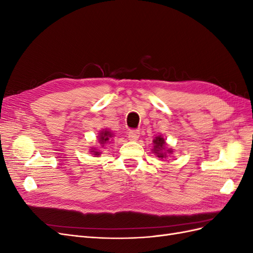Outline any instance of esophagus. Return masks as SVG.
<instances>
[{"label": "esophagus", "mask_w": 253, "mask_h": 253, "mask_svg": "<svg viewBox=\"0 0 253 253\" xmlns=\"http://www.w3.org/2000/svg\"><path fill=\"white\" fill-rule=\"evenodd\" d=\"M139 132L138 131H129L128 132V139L131 140V141H136V140H138V138H139Z\"/></svg>", "instance_id": "esophagus-1"}]
</instances>
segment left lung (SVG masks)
I'll use <instances>...</instances> for the list:
<instances>
[{
    "instance_id": "obj_1",
    "label": "left lung",
    "mask_w": 253,
    "mask_h": 253,
    "mask_svg": "<svg viewBox=\"0 0 253 253\" xmlns=\"http://www.w3.org/2000/svg\"><path fill=\"white\" fill-rule=\"evenodd\" d=\"M152 152L154 154L160 158V159H167L168 157H170L174 150L172 148L168 147V144L166 142V139L162 135L156 136L154 139H153V149Z\"/></svg>"
}]
</instances>
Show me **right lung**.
<instances>
[{"mask_svg": "<svg viewBox=\"0 0 253 253\" xmlns=\"http://www.w3.org/2000/svg\"><path fill=\"white\" fill-rule=\"evenodd\" d=\"M114 138V134L108 128H103L100 132L98 133L97 139H98V147H91L89 149V153L91 155H94V157H99L101 155V149L104 147L105 144H111Z\"/></svg>", "mask_w": 253, "mask_h": 253, "instance_id": "right-lung-1", "label": "right lung"}]
</instances>
